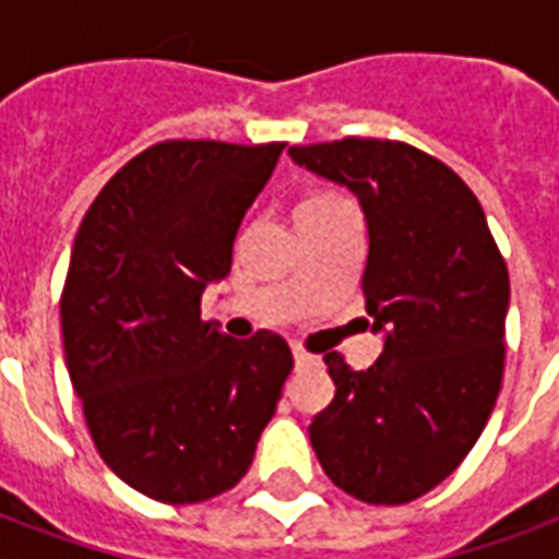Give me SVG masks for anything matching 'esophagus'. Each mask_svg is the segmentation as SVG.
Here are the masks:
<instances>
[{"label": "esophagus", "mask_w": 559, "mask_h": 559, "mask_svg": "<svg viewBox=\"0 0 559 559\" xmlns=\"http://www.w3.org/2000/svg\"><path fill=\"white\" fill-rule=\"evenodd\" d=\"M293 359H296V368H302V365H311V362H314V356H311V353L299 350V347L293 350Z\"/></svg>", "instance_id": "obj_1"}]
</instances>
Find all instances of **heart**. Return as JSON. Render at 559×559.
Here are the masks:
<instances>
[{
    "mask_svg": "<svg viewBox=\"0 0 559 559\" xmlns=\"http://www.w3.org/2000/svg\"><path fill=\"white\" fill-rule=\"evenodd\" d=\"M341 206H350L347 200L341 194H332V191H317V194L302 197L296 209H293V218L305 221V218H317V215H323V212H332V209Z\"/></svg>",
    "mask_w": 559,
    "mask_h": 559,
    "instance_id": "heart-1",
    "label": "heart"
}]
</instances>
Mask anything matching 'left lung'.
Wrapping results in <instances>:
<instances>
[{
    "label": "left lung",
    "instance_id": "left-lung-1",
    "mask_svg": "<svg viewBox=\"0 0 559 559\" xmlns=\"http://www.w3.org/2000/svg\"><path fill=\"white\" fill-rule=\"evenodd\" d=\"M290 158L359 197L365 311L383 332L368 371L323 356L335 399L308 437L341 491L411 503L467 457L497 404L509 272L476 194L421 148L344 138L290 146Z\"/></svg>",
    "mask_w": 559,
    "mask_h": 559
}]
</instances>
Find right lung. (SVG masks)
<instances>
[{
    "label": "right lung",
    "instance_id": "1",
    "mask_svg": "<svg viewBox=\"0 0 559 559\" xmlns=\"http://www.w3.org/2000/svg\"><path fill=\"white\" fill-rule=\"evenodd\" d=\"M281 148L155 143L104 185L74 236L59 302L68 377L104 464L160 503L230 491L293 371L275 332L236 341L200 320Z\"/></svg>",
    "mask_w": 559,
    "mask_h": 559
}]
</instances>
